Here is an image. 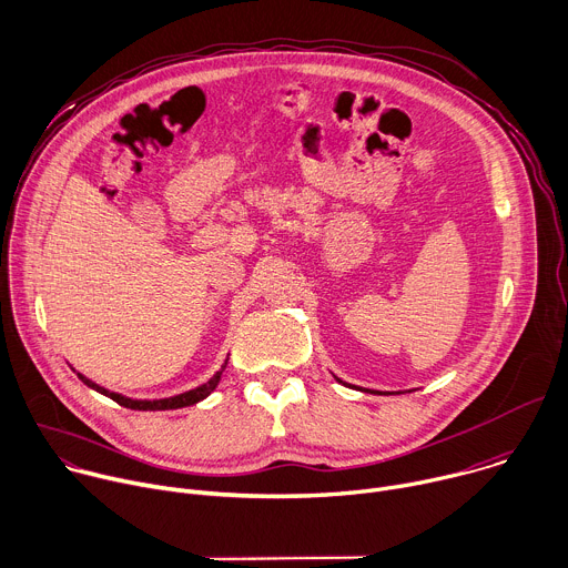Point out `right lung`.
<instances>
[{
  "mask_svg": "<svg viewBox=\"0 0 568 568\" xmlns=\"http://www.w3.org/2000/svg\"><path fill=\"white\" fill-rule=\"evenodd\" d=\"M225 365H229V361H225V363L221 365V369H219V372H216L207 383H203L201 387L190 389V392L179 394V396H172V398H161V400H132V398H125V396H121V394H113V392L102 389L100 385L91 383L89 378H84V376H80V374H78V376H80V381H82L84 385H89L91 389H95V392H100V394L109 396L111 400H116V403H119V405H123V407L141 409V412H154V409H179V407H187V405H194V403L203 400V398H205V396H210V394L214 392V387L219 385V378H221V374H223Z\"/></svg>",
  "mask_w": 568,
  "mask_h": 568,
  "instance_id": "right-lung-1",
  "label": "right lung"
}]
</instances>
